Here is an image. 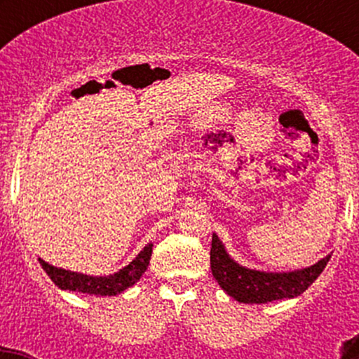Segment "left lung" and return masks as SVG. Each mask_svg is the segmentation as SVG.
<instances>
[{
    "label": "left lung",
    "instance_id": "obj_1",
    "mask_svg": "<svg viewBox=\"0 0 359 359\" xmlns=\"http://www.w3.org/2000/svg\"><path fill=\"white\" fill-rule=\"evenodd\" d=\"M328 260L330 255L321 259L314 266L292 273H262V271L247 269L234 262L227 255L217 234L212 236V250H210V267L213 278L219 281L227 295L243 304H267L300 295L323 273Z\"/></svg>",
    "mask_w": 359,
    "mask_h": 359
}]
</instances>
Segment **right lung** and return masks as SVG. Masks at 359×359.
I'll return each mask as SVG.
<instances>
[{
  "label": "right lung",
  "mask_w": 359,
  "mask_h": 359,
  "mask_svg": "<svg viewBox=\"0 0 359 359\" xmlns=\"http://www.w3.org/2000/svg\"><path fill=\"white\" fill-rule=\"evenodd\" d=\"M151 253H153V245H146L142 252L132 260L126 267H123L118 273L111 274V276H86V274L71 273V271L59 269L45 260L39 259V264L48 274L50 280L62 290L71 292H81L90 293V295H118L132 285H135L140 280L144 273H146L147 266H149Z\"/></svg>",
  "instance_id": "right-lung-1"
}]
</instances>
